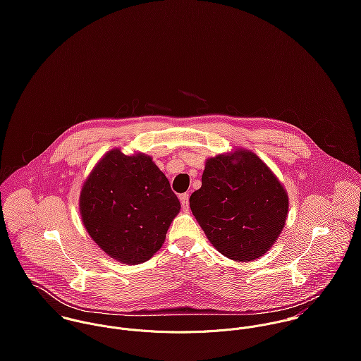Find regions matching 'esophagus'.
I'll use <instances>...</instances> for the list:
<instances>
[{"mask_svg":"<svg viewBox=\"0 0 361 361\" xmlns=\"http://www.w3.org/2000/svg\"><path fill=\"white\" fill-rule=\"evenodd\" d=\"M180 204H182V209L185 211V212H188L189 211V195L188 193H183V195H180Z\"/></svg>","mask_w":361,"mask_h":361,"instance_id":"obj_1","label":"esophagus"}]
</instances>
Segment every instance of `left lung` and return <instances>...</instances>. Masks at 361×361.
<instances>
[{
    "mask_svg": "<svg viewBox=\"0 0 361 361\" xmlns=\"http://www.w3.org/2000/svg\"><path fill=\"white\" fill-rule=\"evenodd\" d=\"M189 202L209 243L225 257L243 262L272 247L289 209L281 180L247 149L207 158L202 188Z\"/></svg>",
    "mask_w": 361,
    "mask_h": 361,
    "instance_id": "left-lung-1",
    "label": "left lung"
}]
</instances>
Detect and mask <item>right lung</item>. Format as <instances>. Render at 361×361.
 Instances as JSON below:
<instances>
[{
    "label": "right lung",
    "mask_w": 361,
    "mask_h": 361,
    "mask_svg": "<svg viewBox=\"0 0 361 361\" xmlns=\"http://www.w3.org/2000/svg\"><path fill=\"white\" fill-rule=\"evenodd\" d=\"M180 203L150 155H125L112 149L99 159L83 182L82 222L109 257L140 264L153 257Z\"/></svg>",
    "instance_id": "add662e5"
}]
</instances>
